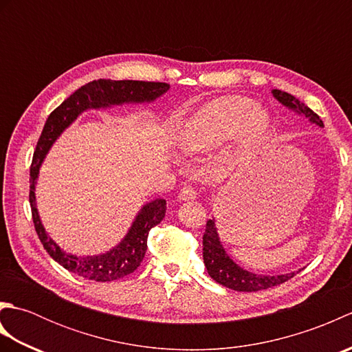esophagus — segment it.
<instances>
[{
  "mask_svg": "<svg viewBox=\"0 0 352 352\" xmlns=\"http://www.w3.org/2000/svg\"><path fill=\"white\" fill-rule=\"evenodd\" d=\"M178 199H180V201L197 199V192L193 190L192 186H183L180 193H178Z\"/></svg>",
  "mask_w": 352,
  "mask_h": 352,
  "instance_id": "1",
  "label": "esophagus"
}]
</instances>
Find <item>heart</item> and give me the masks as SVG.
<instances>
[{
    "label": "heart",
    "instance_id": "heart-1",
    "mask_svg": "<svg viewBox=\"0 0 352 352\" xmlns=\"http://www.w3.org/2000/svg\"><path fill=\"white\" fill-rule=\"evenodd\" d=\"M269 116L257 102L245 96H221L201 107L188 122L180 136V149L188 155L207 154L231 138H237L243 151L265 139Z\"/></svg>",
    "mask_w": 352,
    "mask_h": 352
}]
</instances>
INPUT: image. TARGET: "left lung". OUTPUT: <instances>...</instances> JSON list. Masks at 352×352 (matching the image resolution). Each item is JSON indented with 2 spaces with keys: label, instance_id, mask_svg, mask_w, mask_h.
I'll return each instance as SVG.
<instances>
[{
  "label": "left lung",
  "instance_id": "1",
  "mask_svg": "<svg viewBox=\"0 0 352 352\" xmlns=\"http://www.w3.org/2000/svg\"><path fill=\"white\" fill-rule=\"evenodd\" d=\"M272 94L283 106H286L292 110H295L296 113L309 118L310 122L319 126H324L322 119H320L310 107L305 106L304 102L296 100L294 95L278 91V89H274ZM203 258L208 275H210L216 283L237 292H257L278 286V284L290 280L292 276H295L298 274L290 272L283 275H258L236 265L234 261L230 258L226 250H223L218 236V230H216L214 226V219L207 221L206 223V231L203 236Z\"/></svg>",
  "mask_w": 352,
  "mask_h": 352
}]
</instances>
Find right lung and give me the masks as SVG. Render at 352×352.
I'll return each mask as SVG.
<instances>
[{
	"instance_id": "add662e5",
	"label": "right lung",
	"mask_w": 352,
	"mask_h": 352,
	"mask_svg": "<svg viewBox=\"0 0 352 352\" xmlns=\"http://www.w3.org/2000/svg\"><path fill=\"white\" fill-rule=\"evenodd\" d=\"M166 91H169V85L159 83V81L94 80L91 83L77 89L69 98H66L56 110H52L47 122H45L34 149L32 166H30L28 198L30 206H32L34 230L41 239L43 248L58 265L68 269L69 272L83 276L86 280L102 283L124 278V276L136 271L145 257L149 230L155 227L157 223H160L164 218L166 201L157 198L142 207L129 233L113 250L107 251L106 254H100V256H72V254L60 250V246L47 234L36 208L34 188L45 155L48 154L51 145L60 136L66 126H69L76 121L81 111L124 102H149L159 98Z\"/></svg>"
}]
</instances>
